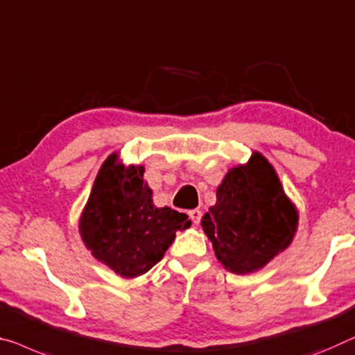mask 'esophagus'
I'll return each instance as SVG.
<instances>
[{
    "instance_id": "obj_1",
    "label": "esophagus",
    "mask_w": 355,
    "mask_h": 355,
    "mask_svg": "<svg viewBox=\"0 0 355 355\" xmlns=\"http://www.w3.org/2000/svg\"><path fill=\"white\" fill-rule=\"evenodd\" d=\"M189 217H190V219H192V222L195 223V225H198L200 220H201V211L200 209L189 211Z\"/></svg>"
}]
</instances>
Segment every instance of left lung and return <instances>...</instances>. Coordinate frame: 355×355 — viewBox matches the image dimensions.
<instances>
[{
  "label": "left lung",
  "mask_w": 355,
  "mask_h": 355,
  "mask_svg": "<svg viewBox=\"0 0 355 355\" xmlns=\"http://www.w3.org/2000/svg\"><path fill=\"white\" fill-rule=\"evenodd\" d=\"M216 195L201 227L225 270L257 271L292 243L298 212L275 168L259 152L248 165L232 168Z\"/></svg>",
  "instance_id": "8db88e82"
}]
</instances>
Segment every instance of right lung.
Instances as JSON below:
<instances>
[{
	"mask_svg": "<svg viewBox=\"0 0 355 355\" xmlns=\"http://www.w3.org/2000/svg\"><path fill=\"white\" fill-rule=\"evenodd\" d=\"M143 166H123L107 157L80 216L79 230L96 260L123 277L149 271L163 259L178 230L190 227L189 216L155 208Z\"/></svg>",
	"mask_w": 355,
	"mask_h": 355,
	"instance_id": "obj_1",
	"label": "right lung"
}]
</instances>
